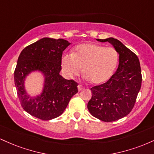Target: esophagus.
<instances>
[{"mask_svg": "<svg viewBox=\"0 0 154 154\" xmlns=\"http://www.w3.org/2000/svg\"><path fill=\"white\" fill-rule=\"evenodd\" d=\"M77 87H78V90H79V91H82L83 88H84V87H83L82 85H79L77 86Z\"/></svg>", "mask_w": 154, "mask_h": 154, "instance_id": "obj_1", "label": "esophagus"}]
</instances>
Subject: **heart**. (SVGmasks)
Returning <instances> with one entry per match:
<instances>
[{
	"label": "heart",
	"mask_w": 154,
	"mask_h": 154,
	"mask_svg": "<svg viewBox=\"0 0 154 154\" xmlns=\"http://www.w3.org/2000/svg\"><path fill=\"white\" fill-rule=\"evenodd\" d=\"M119 56L114 48L96 43H83L74 49L72 54L63 56L61 66L65 75L73 77L83 73L95 85L110 79L117 66Z\"/></svg>",
	"instance_id": "1"
}]
</instances>
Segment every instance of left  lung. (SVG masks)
Masks as SVG:
<instances>
[{"mask_svg":"<svg viewBox=\"0 0 154 154\" xmlns=\"http://www.w3.org/2000/svg\"><path fill=\"white\" fill-rule=\"evenodd\" d=\"M97 40L109 42L119 54L116 72L107 82L91 88L92 97L88 103L92 115L109 122L125 117L133 109L141 88V69L137 55L117 39Z\"/></svg>","mask_w":154,"mask_h":154,"instance_id":"8db88e82","label":"left lung"}]
</instances>
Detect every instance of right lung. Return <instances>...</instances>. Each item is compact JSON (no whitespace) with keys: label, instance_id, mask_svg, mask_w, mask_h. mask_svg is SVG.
Wrapping results in <instances>:
<instances>
[{"label":"right lung","instance_id":"obj_1","mask_svg":"<svg viewBox=\"0 0 154 154\" xmlns=\"http://www.w3.org/2000/svg\"><path fill=\"white\" fill-rule=\"evenodd\" d=\"M69 45L63 39L44 38L21 52L14 70V83L21 105L30 115L45 121L58 117L78 92V83L59 75L63 51ZM35 70L44 74L45 86L41 95L31 99L24 90L23 80Z\"/></svg>","mask_w":154,"mask_h":154}]
</instances>
